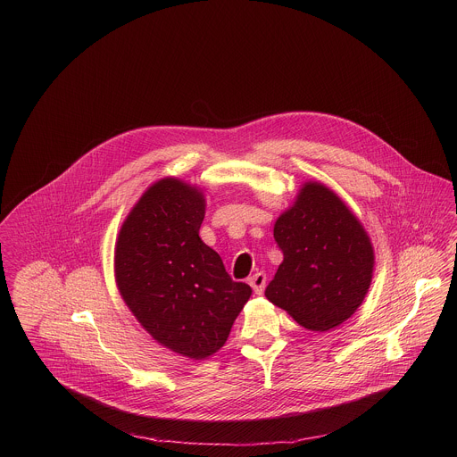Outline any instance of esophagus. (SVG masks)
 Instances as JSON below:
<instances>
[{
	"mask_svg": "<svg viewBox=\"0 0 457 457\" xmlns=\"http://www.w3.org/2000/svg\"><path fill=\"white\" fill-rule=\"evenodd\" d=\"M248 283H250V287L253 288V292H255L257 295H262V294H263V288H265V274H263V272L253 274V276L248 279Z\"/></svg>",
	"mask_w": 457,
	"mask_h": 457,
	"instance_id": "obj_1",
	"label": "esophagus"
}]
</instances>
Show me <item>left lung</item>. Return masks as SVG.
<instances>
[{
  "mask_svg": "<svg viewBox=\"0 0 457 457\" xmlns=\"http://www.w3.org/2000/svg\"><path fill=\"white\" fill-rule=\"evenodd\" d=\"M283 252L265 297L299 326L327 332L362 304L375 270L371 239L350 207L319 181H308L274 223Z\"/></svg>",
  "mask_w": 457,
  "mask_h": 457,
  "instance_id": "obj_1",
  "label": "left lung"
}]
</instances>
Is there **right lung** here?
I'll return each instance as SVG.
<instances>
[{
  "instance_id": "1",
  "label": "right lung",
  "mask_w": 457,
  "mask_h": 457,
  "mask_svg": "<svg viewBox=\"0 0 457 457\" xmlns=\"http://www.w3.org/2000/svg\"><path fill=\"white\" fill-rule=\"evenodd\" d=\"M204 214L200 187L163 178L131 207L114 248L116 285L133 317L156 343L194 361L225 345L252 295L198 237Z\"/></svg>"
}]
</instances>
